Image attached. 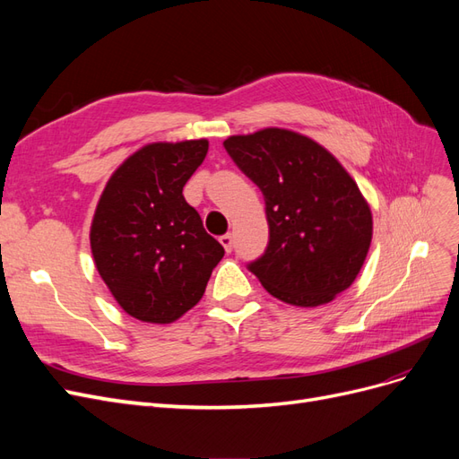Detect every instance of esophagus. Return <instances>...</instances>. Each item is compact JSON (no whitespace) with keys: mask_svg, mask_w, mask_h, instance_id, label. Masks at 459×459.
I'll use <instances>...</instances> for the list:
<instances>
[{"mask_svg":"<svg viewBox=\"0 0 459 459\" xmlns=\"http://www.w3.org/2000/svg\"><path fill=\"white\" fill-rule=\"evenodd\" d=\"M220 243H221V247L226 248V253H231V251H233V238H231V233L221 235V238H220Z\"/></svg>","mask_w":459,"mask_h":459,"instance_id":"1","label":"esophagus"}]
</instances>
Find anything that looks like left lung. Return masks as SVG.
I'll return each mask as SVG.
<instances>
[{
  "label": "left lung",
  "mask_w": 459,
  "mask_h": 459,
  "mask_svg": "<svg viewBox=\"0 0 459 459\" xmlns=\"http://www.w3.org/2000/svg\"><path fill=\"white\" fill-rule=\"evenodd\" d=\"M260 187L270 241L248 264L264 289L293 307H319L349 289L369 251V204L351 174L310 137L264 128L224 142Z\"/></svg>",
  "instance_id": "left-lung-1"
}]
</instances>
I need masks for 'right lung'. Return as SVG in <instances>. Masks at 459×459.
<instances>
[{"mask_svg":"<svg viewBox=\"0 0 459 459\" xmlns=\"http://www.w3.org/2000/svg\"><path fill=\"white\" fill-rule=\"evenodd\" d=\"M206 151V140L149 143L118 166L97 203L95 268L120 308L142 322L182 317L224 256L182 193Z\"/></svg>","mask_w":459,"mask_h":459,"instance_id":"obj_1","label":"right lung"}]
</instances>
